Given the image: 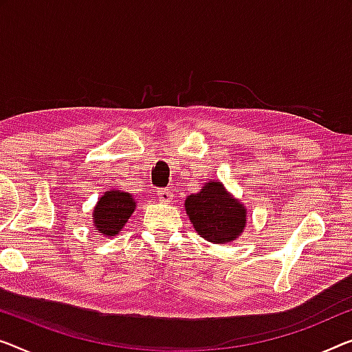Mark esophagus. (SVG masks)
<instances>
[{
	"mask_svg": "<svg viewBox=\"0 0 352 352\" xmlns=\"http://www.w3.org/2000/svg\"><path fill=\"white\" fill-rule=\"evenodd\" d=\"M158 197H160V201L164 202V204L170 202V199H172L170 191H169V190H160V191H158Z\"/></svg>",
	"mask_w": 352,
	"mask_h": 352,
	"instance_id": "1",
	"label": "esophagus"
}]
</instances>
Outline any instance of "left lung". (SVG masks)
<instances>
[{
  "instance_id": "1",
  "label": "left lung",
  "mask_w": 352,
  "mask_h": 352,
  "mask_svg": "<svg viewBox=\"0 0 352 352\" xmlns=\"http://www.w3.org/2000/svg\"><path fill=\"white\" fill-rule=\"evenodd\" d=\"M186 214L196 232L212 243H229L243 232L246 208L226 191L221 182H208L185 201Z\"/></svg>"
}]
</instances>
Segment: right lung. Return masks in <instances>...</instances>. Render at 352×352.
Masks as SVG:
<instances>
[{
    "instance_id": "obj_1",
    "label": "right lung",
    "mask_w": 352,
    "mask_h": 352,
    "mask_svg": "<svg viewBox=\"0 0 352 352\" xmlns=\"http://www.w3.org/2000/svg\"><path fill=\"white\" fill-rule=\"evenodd\" d=\"M135 210V201L129 192L110 190L99 197L93 210V226L96 232L113 237L128 223Z\"/></svg>"
}]
</instances>
